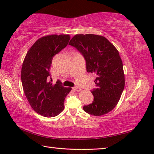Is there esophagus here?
<instances>
[{
  "label": "esophagus",
  "instance_id": "1",
  "mask_svg": "<svg viewBox=\"0 0 154 154\" xmlns=\"http://www.w3.org/2000/svg\"><path fill=\"white\" fill-rule=\"evenodd\" d=\"M74 90L76 91L77 92H80V91H81V89L80 87H74Z\"/></svg>",
  "mask_w": 154,
  "mask_h": 154
}]
</instances>
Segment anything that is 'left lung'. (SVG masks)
Listing matches in <instances>:
<instances>
[{
	"mask_svg": "<svg viewBox=\"0 0 154 154\" xmlns=\"http://www.w3.org/2000/svg\"><path fill=\"white\" fill-rule=\"evenodd\" d=\"M69 44L83 55L88 73L97 75L96 87L91 90L93 102L83 110L94 116H101L112 110L123 92L125 79L122 61L114 45L102 35L77 34Z\"/></svg>",
	"mask_w": 154,
	"mask_h": 154,
	"instance_id": "obj_1",
	"label": "left lung"
}]
</instances>
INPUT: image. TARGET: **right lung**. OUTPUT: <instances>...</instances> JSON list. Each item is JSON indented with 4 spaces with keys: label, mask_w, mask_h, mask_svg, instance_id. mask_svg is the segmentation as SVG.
<instances>
[{
    "label": "right lung",
    "mask_w": 154,
    "mask_h": 154,
    "mask_svg": "<svg viewBox=\"0 0 154 154\" xmlns=\"http://www.w3.org/2000/svg\"><path fill=\"white\" fill-rule=\"evenodd\" d=\"M68 34L49 35L35 42L23 61L21 80L23 90L32 109L45 117H54L64 109V100L71 88L64 87L57 80L49 81L52 59L67 46Z\"/></svg>",
    "instance_id": "obj_1"
}]
</instances>
